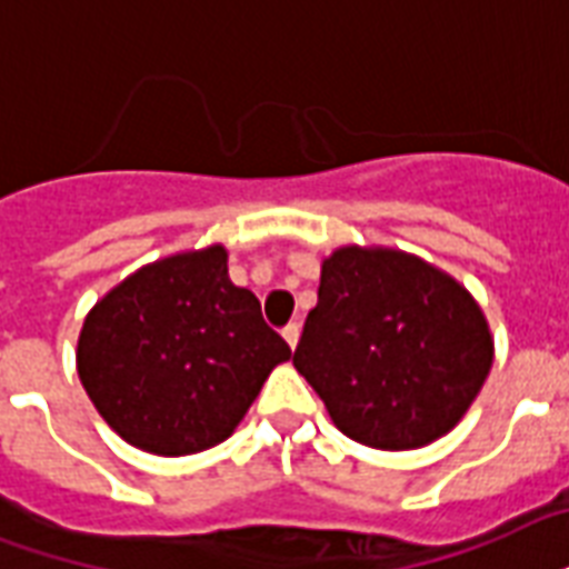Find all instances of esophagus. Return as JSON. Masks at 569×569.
<instances>
[{
    "label": "esophagus",
    "mask_w": 569,
    "mask_h": 569,
    "mask_svg": "<svg viewBox=\"0 0 569 569\" xmlns=\"http://www.w3.org/2000/svg\"><path fill=\"white\" fill-rule=\"evenodd\" d=\"M283 337H286V342H289V346L295 349V346H298V340H301V325H298V322L286 325Z\"/></svg>",
    "instance_id": "34e87169"
}]
</instances>
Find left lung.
I'll use <instances>...</instances> for the list:
<instances>
[{
  "label": "left lung",
  "instance_id": "obj_1",
  "mask_svg": "<svg viewBox=\"0 0 569 569\" xmlns=\"http://www.w3.org/2000/svg\"><path fill=\"white\" fill-rule=\"evenodd\" d=\"M496 358L480 303L427 259L393 247H337L295 370L342 436L376 450H418L466 418Z\"/></svg>",
  "mask_w": 569,
  "mask_h": 569
}]
</instances>
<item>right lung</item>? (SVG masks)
<instances>
[{
    "label": "right lung",
    "mask_w": 569,
    "mask_h": 569,
    "mask_svg": "<svg viewBox=\"0 0 569 569\" xmlns=\"http://www.w3.org/2000/svg\"><path fill=\"white\" fill-rule=\"evenodd\" d=\"M223 244L137 268L94 303L77 376L110 429L154 457L227 441L292 349L262 319L250 289L229 280Z\"/></svg>",
    "instance_id": "obj_1"
}]
</instances>
